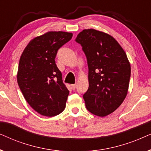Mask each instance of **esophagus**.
Masks as SVG:
<instances>
[{"label":"esophagus","mask_w":151,"mask_h":151,"mask_svg":"<svg viewBox=\"0 0 151 151\" xmlns=\"http://www.w3.org/2000/svg\"><path fill=\"white\" fill-rule=\"evenodd\" d=\"M71 86L72 89H73V90H75V89H76V84H71Z\"/></svg>","instance_id":"obj_1"}]
</instances>
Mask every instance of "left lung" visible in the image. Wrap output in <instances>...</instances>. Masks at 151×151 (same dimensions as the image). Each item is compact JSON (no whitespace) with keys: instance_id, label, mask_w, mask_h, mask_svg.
<instances>
[{"instance_id":"left-lung-1","label":"left lung","mask_w":151,"mask_h":151,"mask_svg":"<svg viewBox=\"0 0 151 151\" xmlns=\"http://www.w3.org/2000/svg\"><path fill=\"white\" fill-rule=\"evenodd\" d=\"M76 41L87 60L89 86L83 95L86 109L98 116H106L127 95L131 65L127 54L114 38L93 29H84Z\"/></svg>"}]
</instances>
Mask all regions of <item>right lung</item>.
<instances>
[{
  "mask_svg": "<svg viewBox=\"0 0 151 151\" xmlns=\"http://www.w3.org/2000/svg\"><path fill=\"white\" fill-rule=\"evenodd\" d=\"M72 36L69 32H47L31 40L20 58L18 86L28 104L42 115L55 116L66 106L69 91L55 58Z\"/></svg>",
  "mask_w": 151,
  "mask_h": 151,
  "instance_id": "1",
  "label": "right lung"
}]
</instances>
